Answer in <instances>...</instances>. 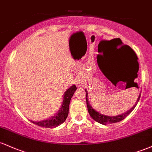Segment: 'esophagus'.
Segmentation results:
<instances>
[{
  "label": "esophagus",
  "instance_id": "esophagus-1",
  "mask_svg": "<svg viewBox=\"0 0 152 152\" xmlns=\"http://www.w3.org/2000/svg\"><path fill=\"white\" fill-rule=\"evenodd\" d=\"M76 84L78 86H82V84H83V81H81L80 79H77L76 81Z\"/></svg>",
  "mask_w": 152,
  "mask_h": 152
}]
</instances>
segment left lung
Segmentation results:
<instances>
[{"label":"left lung","mask_w":152,"mask_h":152,"mask_svg":"<svg viewBox=\"0 0 152 152\" xmlns=\"http://www.w3.org/2000/svg\"><path fill=\"white\" fill-rule=\"evenodd\" d=\"M127 47H128L129 50V52L131 53V54H132V56L134 57V58L137 59V55H136V53H134V50H132L129 46H127ZM137 72H138V71H137ZM133 80H134V78ZM133 83H134V85H136V86L137 85V83H134V81H133ZM85 91H86V100L87 108H88V113H89L91 117L93 118L94 121H97L98 123H100V124H104V125L109 124L116 123V122L121 121V120L124 119V118H126V116H128V115L132 111H133V110L134 109V108L136 107V106H137L138 102L139 101V99H140V96H141V94H139V97H138V99H137V101L136 102V104H134V106L132 108V109L128 110V111H126V112L124 113V114H122L121 115L110 116H106V115L101 114V113L98 112V111H96L95 109H93V107H92L91 105L90 104L89 102H88V91H87L86 89H85Z\"/></svg>","instance_id":"obj_1"}]
</instances>
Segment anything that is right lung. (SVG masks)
Instances as JSON below:
<instances>
[{
  "mask_svg": "<svg viewBox=\"0 0 152 152\" xmlns=\"http://www.w3.org/2000/svg\"><path fill=\"white\" fill-rule=\"evenodd\" d=\"M76 89H77L76 86L75 85H73L64 92L62 105L61 106L60 109L51 117L41 121H31L34 124L41 127H45V128H55V127L61 124L66 121V118H67L68 114H69V104H70L71 99Z\"/></svg>",
  "mask_w": 152,
  "mask_h": 152,
  "instance_id": "right-lung-1",
  "label": "right lung"
}]
</instances>
